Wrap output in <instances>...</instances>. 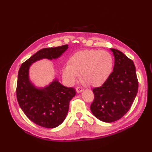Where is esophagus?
Masks as SVG:
<instances>
[{
    "label": "esophagus",
    "instance_id": "34e87169",
    "mask_svg": "<svg viewBox=\"0 0 152 152\" xmlns=\"http://www.w3.org/2000/svg\"><path fill=\"white\" fill-rule=\"evenodd\" d=\"M76 89V92L78 93H81V92H82L83 91V88H82V87H80V86L77 87Z\"/></svg>",
    "mask_w": 152,
    "mask_h": 152
}]
</instances>
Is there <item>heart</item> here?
<instances>
[{"label":"heart","mask_w":152,"mask_h":152,"mask_svg":"<svg viewBox=\"0 0 152 152\" xmlns=\"http://www.w3.org/2000/svg\"><path fill=\"white\" fill-rule=\"evenodd\" d=\"M113 67L114 59L108 51L85 50L70 57L63 74L70 82H74L77 75L81 74L83 83L95 87L103 84L108 79Z\"/></svg>","instance_id":"b5f03b06"}]
</instances>
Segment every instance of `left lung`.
I'll list each match as a JSON object with an SVG mask.
<instances>
[{
	"instance_id": "8db88e82",
	"label": "left lung",
	"mask_w": 152,
	"mask_h": 152,
	"mask_svg": "<svg viewBox=\"0 0 152 152\" xmlns=\"http://www.w3.org/2000/svg\"><path fill=\"white\" fill-rule=\"evenodd\" d=\"M111 50L115 59L113 72L101 87L93 88L94 100L90 106L93 114L106 123L118 120L129 111L138 88L133 61L120 51Z\"/></svg>"
}]
</instances>
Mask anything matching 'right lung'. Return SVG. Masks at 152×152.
Segmentation results:
<instances>
[{
  "mask_svg": "<svg viewBox=\"0 0 152 152\" xmlns=\"http://www.w3.org/2000/svg\"><path fill=\"white\" fill-rule=\"evenodd\" d=\"M67 49L68 45L42 49L25 61L19 70L16 88L19 105L31 121L41 127L55 128L62 124L76 91L56 79L46 88H36L28 78L29 67L38 60L57 59Z\"/></svg>",
  "mask_w": 152,
  "mask_h": 152,
  "instance_id": "obj_1",
  "label": "right lung"
}]
</instances>
